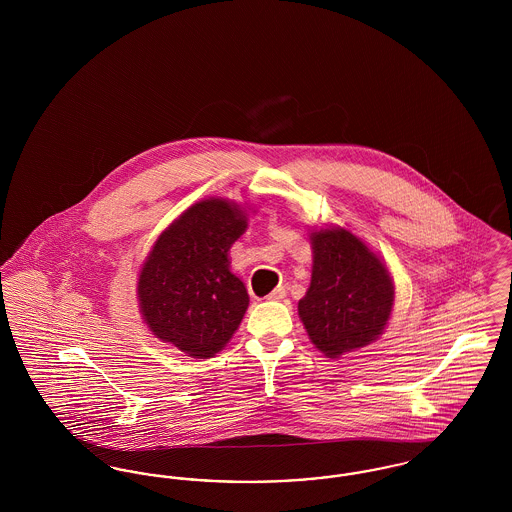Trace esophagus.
I'll return each instance as SVG.
<instances>
[{"label": "esophagus", "instance_id": "obj_1", "mask_svg": "<svg viewBox=\"0 0 512 512\" xmlns=\"http://www.w3.org/2000/svg\"><path fill=\"white\" fill-rule=\"evenodd\" d=\"M284 297H286V288L280 286V288H276L274 292L268 293L267 299H270V301H280V299H284Z\"/></svg>", "mask_w": 512, "mask_h": 512}]
</instances>
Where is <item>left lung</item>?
I'll return each instance as SVG.
<instances>
[{"label":"left lung","mask_w":512,"mask_h":512,"mask_svg":"<svg viewBox=\"0 0 512 512\" xmlns=\"http://www.w3.org/2000/svg\"><path fill=\"white\" fill-rule=\"evenodd\" d=\"M311 245V286L297 311L318 351L338 359L384 332L395 288L384 261L349 230H313Z\"/></svg>","instance_id":"8db88e82"}]
</instances>
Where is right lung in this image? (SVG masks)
Wrapping results in <instances>:
<instances>
[{"label": "right lung", "instance_id": "add662e5", "mask_svg": "<svg viewBox=\"0 0 512 512\" xmlns=\"http://www.w3.org/2000/svg\"><path fill=\"white\" fill-rule=\"evenodd\" d=\"M245 228L244 207L209 197L157 238L138 278L140 313L155 338L194 359H209L230 341L249 305L228 259Z\"/></svg>", "mask_w": 512, "mask_h": 512}]
</instances>
